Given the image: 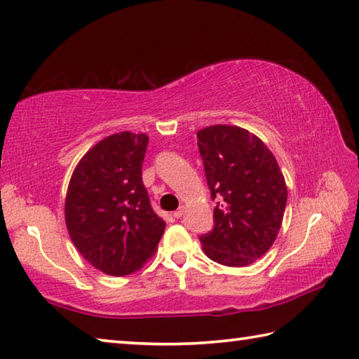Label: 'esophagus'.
I'll return each mask as SVG.
<instances>
[{"label":"esophagus","instance_id":"34e87169","mask_svg":"<svg viewBox=\"0 0 359 359\" xmlns=\"http://www.w3.org/2000/svg\"><path fill=\"white\" fill-rule=\"evenodd\" d=\"M184 214H185V208H179L177 210L174 212V217H175V218H180Z\"/></svg>","mask_w":359,"mask_h":359}]
</instances>
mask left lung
I'll use <instances>...</instances> for the list:
<instances>
[{
    "label": "left lung",
    "instance_id": "obj_1",
    "mask_svg": "<svg viewBox=\"0 0 359 359\" xmlns=\"http://www.w3.org/2000/svg\"><path fill=\"white\" fill-rule=\"evenodd\" d=\"M205 177L217 199L215 226L201 236L203 250L215 263L244 267L269 250L282 226L287 184L272 151L236 125L198 131Z\"/></svg>",
    "mask_w": 359,
    "mask_h": 359
}]
</instances>
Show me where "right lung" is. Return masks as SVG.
<instances>
[{"mask_svg":"<svg viewBox=\"0 0 359 359\" xmlns=\"http://www.w3.org/2000/svg\"><path fill=\"white\" fill-rule=\"evenodd\" d=\"M149 136L120 131L95 144L74 168L65 222L77 252L107 276L137 272L158 250L166 223L149 203L142 161Z\"/></svg>","mask_w":359,"mask_h":359,"instance_id":"right-lung-1","label":"right lung"}]
</instances>
